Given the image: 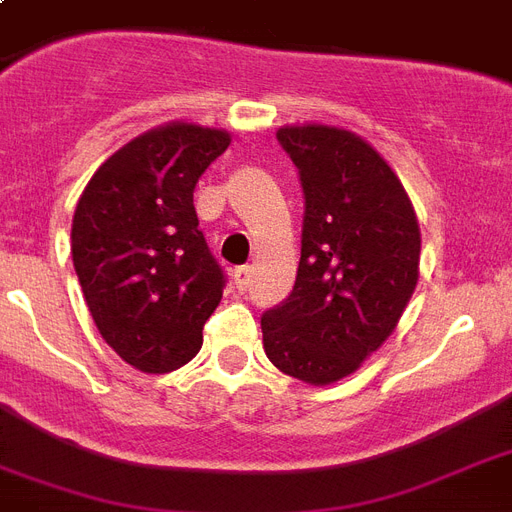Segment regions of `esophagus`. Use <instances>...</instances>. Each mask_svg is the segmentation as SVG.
Instances as JSON below:
<instances>
[{"label":"esophagus","instance_id":"1","mask_svg":"<svg viewBox=\"0 0 512 512\" xmlns=\"http://www.w3.org/2000/svg\"><path fill=\"white\" fill-rule=\"evenodd\" d=\"M233 279V287L239 289V292H249V287H252V268L249 265H241V268H236V271L231 273Z\"/></svg>","mask_w":512,"mask_h":512}]
</instances>
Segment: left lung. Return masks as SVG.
I'll return each instance as SVG.
<instances>
[{"label": "left lung", "mask_w": 512, "mask_h": 512, "mask_svg": "<svg viewBox=\"0 0 512 512\" xmlns=\"http://www.w3.org/2000/svg\"><path fill=\"white\" fill-rule=\"evenodd\" d=\"M305 196L292 295L263 313L271 364L308 385L348 377L388 340L420 279V225L404 185L340 127L276 132Z\"/></svg>", "instance_id": "8db88e82"}]
</instances>
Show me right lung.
<instances>
[{
  "label": "right lung",
  "instance_id": "right-lung-1",
  "mask_svg": "<svg viewBox=\"0 0 512 512\" xmlns=\"http://www.w3.org/2000/svg\"><path fill=\"white\" fill-rule=\"evenodd\" d=\"M228 146L225 130L164 124L108 156L79 196L71 255L84 300L103 340L140 372L188 364L220 305L225 276L193 188Z\"/></svg>",
  "mask_w": 512,
  "mask_h": 512
}]
</instances>
